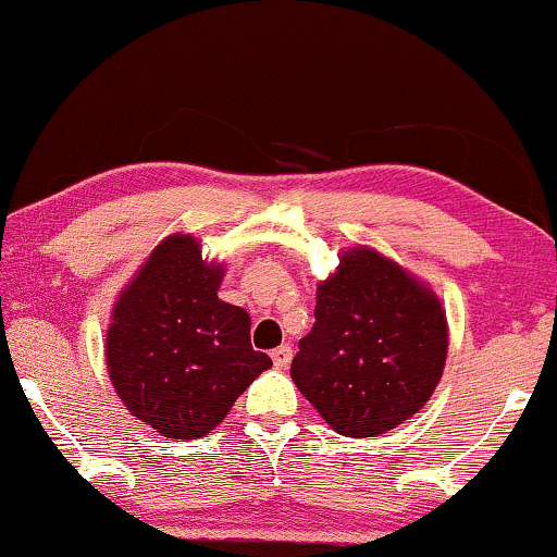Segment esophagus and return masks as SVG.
<instances>
[{"mask_svg": "<svg viewBox=\"0 0 557 557\" xmlns=\"http://www.w3.org/2000/svg\"><path fill=\"white\" fill-rule=\"evenodd\" d=\"M292 357H294V349L288 347V345H281V347H276L271 352V360H273V364H276L278 370H286L288 362H292Z\"/></svg>", "mask_w": 557, "mask_h": 557, "instance_id": "1", "label": "esophagus"}]
</instances>
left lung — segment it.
<instances>
[{"label":"left lung","instance_id":"left-lung-1","mask_svg":"<svg viewBox=\"0 0 557 557\" xmlns=\"http://www.w3.org/2000/svg\"><path fill=\"white\" fill-rule=\"evenodd\" d=\"M317 322L292 380L347 438H370L431 400L448 352L444 304L421 278L370 246L339 253L317 286Z\"/></svg>","mask_w":557,"mask_h":557}]
</instances>
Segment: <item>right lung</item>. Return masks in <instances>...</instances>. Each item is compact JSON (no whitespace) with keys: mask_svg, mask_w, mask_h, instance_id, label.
<instances>
[{"mask_svg":"<svg viewBox=\"0 0 557 557\" xmlns=\"http://www.w3.org/2000/svg\"><path fill=\"white\" fill-rule=\"evenodd\" d=\"M223 276L225 263L202 258L195 235L172 233L113 304L111 385L128 413L166 438L210 433L273 364L250 347L248 311L218 296Z\"/></svg>","mask_w":557,"mask_h":557,"instance_id":"1","label":"right lung"}]
</instances>
